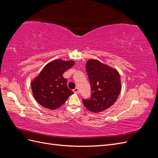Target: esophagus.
Wrapping results in <instances>:
<instances>
[{"mask_svg": "<svg viewBox=\"0 0 158 158\" xmlns=\"http://www.w3.org/2000/svg\"><path fill=\"white\" fill-rule=\"evenodd\" d=\"M73 91H74V93H76V94H78V93L80 92L79 89H78V88H76Z\"/></svg>", "mask_w": 158, "mask_h": 158, "instance_id": "esophagus-1", "label": "esophagus"}]
</instances>
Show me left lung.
I'll return each mask as SVG.
<instances>
[{"label": "left lung", "mask_w": 158, "mask_h": 158, "mask_svg": "<svg viewBox=\"0 0 158 158\" xmlns=\"http://www.w3.org/2000/svg\"><path fill=\"white\" fill-rule=\"evenodd\" d=\"M92 89L91 98L82 102L89 111L99 113L107 109L115 103L121 91L118 72L96 59H89L85 63Z\"/></svg>", "instance_id": "8db88e82"}]
</instances>
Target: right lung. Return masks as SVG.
I'll return each instance as SVG.
<instances>
[{"label": "right lung", "instance_id": "right-lung-1", "mask_svg": "<svg viewBox=\"0 0 158 158\" xmlns=\"http://www.w3.org/2000/svg\"><path fill=\"white\" fill-rule=\"evenodd\" d=\"M74 60L56 59L47 63L31 82L33 95L41 106L55 110L63 105L73 92L63 74L73 67Z\"/></svg>", "mask_w": 158, "mask_h": 158}]
</instances>
